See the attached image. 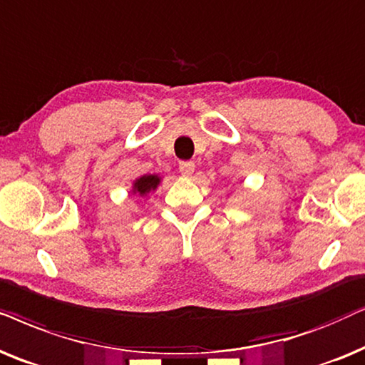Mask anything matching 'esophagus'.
<instances>
[{"label":"esophagus","instance_id":"34e87169","mask_svg":"<svg viewBox=\"0 0 365 365\" xmlns=\"http://www.w3.org/2000/svg\"><path fill=\"white\" fill-rule=\"evenodd\" d=\"M178 168H180V172H182V175H185V177H192L193 172H195V163H193V162H180Z\"/></svg>","mask_w":365,"mask_h":365}]
</instances>
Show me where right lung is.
Here are the masks:
<instances>
[{
  "label": "right lung",
  "mask_w": 365,
  "mask_h": 365,
  "mask_svg": "<svg viewBox=\"0 0 365 365\" xmlns=\"http://www.w3.org/2000/svg\"><path fill=\"white\" fill-rule=\"evenodd\" d=\"M160 178L158 175H143V177L137 178L133 182V193H138L140 197L148 195L150 192L157 190V187L160 185Z\"/></svg>",
  "instance_id": "obj_1"
}]
</instances>
